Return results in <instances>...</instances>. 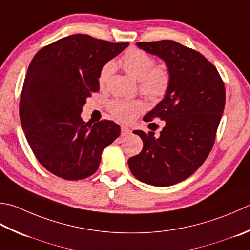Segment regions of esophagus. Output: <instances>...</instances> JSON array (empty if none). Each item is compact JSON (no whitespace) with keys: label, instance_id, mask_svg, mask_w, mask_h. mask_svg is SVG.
I'll use <instances>...</instances> for the list:
<instances>
[{"label":"esophagus","instance_id":"esophagus-1","mask_svg":"<svg viewBox=\"0 0 250 250\" xmlns=\"http://www.w3.org/2000/svg\"><path fill=\"white\" fill-rule=\"evenodd\" d=\"M129 134H131V130L128 128V126L122 125L121 126V136H126Z\"/></svg>","mask_w":250,"mask_h":250}]
</instances>
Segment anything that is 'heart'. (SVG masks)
<instances>
[{"label":"heart","instance_id":"obj_1","mask_svg":"<svg viewBox=\"0 0 250 250\" xmlns=\"http://www.w3.org/2000/svg\"><path fill=\"white\" fill-rule=\"evenodd\" d=\"M121 66L124 69L140 81V91L145 96L154 101H159L167 94L170 87V73L166 68H154V58L140 48H130L121 58ZM115 62H107L101 68L99 82L104 84L115 70ZM144 106L139 101L114 100L110 102L109 110L112 115L120 120H133Z\"/></svg>","mask_w":250,"mask_h":250}]
</instances>
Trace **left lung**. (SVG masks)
<instances>
[{"instance_id": "left-lung-1", "label": "left lung", "mask_w": 250, "mask_h": 250, "mask_svg": "<svg viewBox=\"0 0 250 250\" xmlns=\"http://www.w3.org/2000/svg\"><path fill=\"white\" fill-rule=\"evenodd\" d=\"M158 56L170 73V87L153 109L166 125L158 138L134 130L143 149L128 165L141 182L170 187L188 179L204 164L211 150L226 104V87L217 68L202 54L172 40L136 43Z\"/></svg>"}]
</instances>
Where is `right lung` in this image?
<instances>
[{
  "mask_svg": "<svg viewBox=\"0 0 250 250\" xmlns=\"http://www.w3.org/2000/svg\"><path fill=\"white\" fill-rule=\"evenodd\" d=\"M129 43L72 34L41 48L24 78L19 117L29 145L44 168L65 180H82L99 169L102 153L120 135L114 121L81 118L100 90L101 68Z\"/></svg>",
  "mask_w": 250,
  "mask_h": 250,
  "instance_id": "1",
  "label": "right lung"
}]
</instances>
